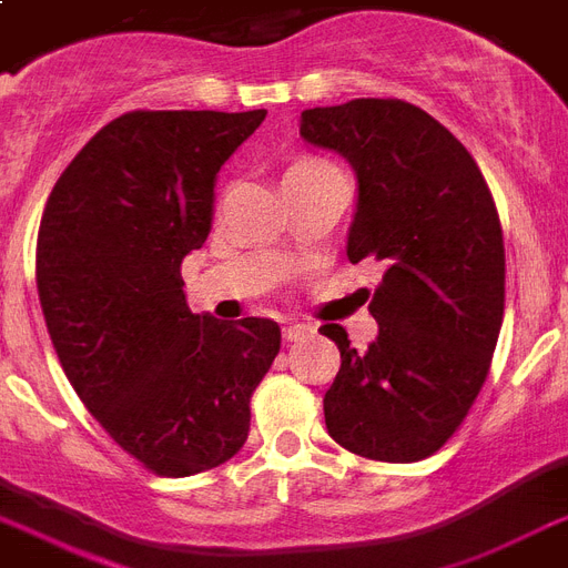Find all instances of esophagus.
I'll return each instance as SVG.
<instances>
[{"label": "esophagus", "mask_w": 568, "mask_h": 568, "mask_svg": "<svg viewBox=\"0 0 568 568\" xmlns=\"http://www.w3.org/2000/svg\"><path fill=\"white\" fill-rule=\"evenodd\" d=\"M306 333H313V327L310 324H301V322H283V336L288 342L294 339H303Z\"/></svg>", "instance_id": "34e87169"}]
</instances>
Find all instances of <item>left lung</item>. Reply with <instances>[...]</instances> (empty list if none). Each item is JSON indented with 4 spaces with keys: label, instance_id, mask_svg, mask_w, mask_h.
Listing matches in <instances>:
<instances>
[{
    "label": "left lung",
    "instance_id": "left-lung-1",
    "mask_svg": "<svg viewBox=\"0 0 568 568\" xmlns=\"http://www.w3.org/2000/svg\"><path fill=\"white\" fill-rule=\"evenodd\" d=\"M301 136L357 175L345 253L384 262L366 292L378 336L357 352L339 324L322 333L342 366L324 393L331 438L375 462L438 453L462 426L504 324V232L470 151L414 103L357 98L301 112Z\"/></svg>",
    "mask_w": 568,
    "mask_h": 568
}]
</instances>
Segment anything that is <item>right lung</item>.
<instances>
[{"instance_id":"obj_1","label":"right lung","mask_w":568,"mask_h":568,"mask_svg":"<svg viewBox=\"0 0 568 568\" xmlns=\"http://www.w3.org/2000/svg\"><path fill=\"white\" fill-rule=\"evenodd\" d=\"M265 110L128 112L82 145L38 229V297L64 375L160 476L223 465L280 354L271 318L190 313L181 262L207 241L216 172Z\"/></svg>"}]
</instances>
